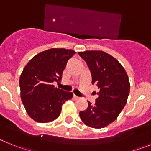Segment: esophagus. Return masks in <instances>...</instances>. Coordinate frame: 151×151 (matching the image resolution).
Returning a JSON list of instances; mask_svg holds the SVG:
<instances>
[{"label":"esophagus","mask_w":151,"mask_h":151,"mask_svg":"<svg viewBox=\"0 0 151 151\" xmlns=\"http://www.w3.org/2000/svg\"><path fill=\"white\" fill-rule=\"evenodd\" d=\"M73 98H74L75 100H78L80 97H78V96H76V95H75V94H74V95H73Z\"/></svg>","instance_id":"34e87169"}]
</instances>
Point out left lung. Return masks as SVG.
<instances>
[{
	"instance_id": "8db88e82",
	"label": "left lung",
	"mask_w": 151,
	"mask_h": 151,
	"mask_svg": "<svg viewBox=\"0 0 151 151\" xmlns=\"http://www.w3.org/2000/svg\"><path fill=\"white\" fill-rule=\"evenodd\" d=\"M78 54L91 70L92 84L99 92L94 105L88 101L85 110L80 111L82 122L94 129H102L116 120L127 102L130 83L123 66L115 57L101 50H86Z\"/></svg>"
}]
</instances>
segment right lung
Instances as JSON below:
<instances>
[{
    "label": "right lung",
    "instance_id": "right-lung-1",
    "mask_svg": "<svg viewBox=\"0 0 151 151\" xmlns=\"http://www.w3.org/2000/svg\"><path fill=\"white\" fill-rule=\"evenodd\" d=\"M76 51L51 48L42 51L29 61L19 78L21 100L28 115L41 123L59 117L62 105L73 94L57 88L54 82L60 81L66 63Z\"/></svg>",
    "mask_w": 151,
    "mask_h": 151
}]
</instances>
